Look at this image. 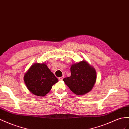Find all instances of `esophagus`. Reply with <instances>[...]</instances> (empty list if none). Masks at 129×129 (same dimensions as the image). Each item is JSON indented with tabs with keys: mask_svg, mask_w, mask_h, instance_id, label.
<instances>
[{
	"mask_svg": "<svg viewBox=\"0 0 129 129\" xmlns=\"http://www.w3.org/2000/svg\"><path fill=\"white\" fill-rule=\"evenodd\" d=\"M63 78H64V76H61V77H60L58 78L59 80H60V81H62V79H63Z\"/></svg>",
	"mask_w": 129,
	"mask_h": 129,
	"instance_id": "1",
	"label": "esophagus"
}]
</instances>
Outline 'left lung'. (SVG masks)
Returning a JSON list of instances; mask_svg holds the SVG:
<instances>
[{
  "mask_svg": "<svg viewBox=\"0 0 129 129\" xmlns=\"http://www.w3.org/2000/svg\"><path fill=\"white\" fill-rule=\"evenodd\" d=\"M71 76L63 79L65 83L76 95H84L89 92L96 82L95 69L86 61L71 65Z\"/></svg>",
  "mask_w": 129,
  "mask_h": 129,
  "instance_id": "left-lung-1",
  "label": "left lung"
}]
</instances>
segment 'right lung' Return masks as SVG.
<instances>
[{"mask_svg": "<svg viewBox=\"0 0 129 129\" xmlns=\"http://www.w3.org/2000/svg\"><path fill=\"white\" fill-rule=\"evenodd\" d=\"M24 81L28 90L33 94L44 96L49 93L58 79L45 63H34L24 76Z\"/></svg>", "mask_w": 129, "mask_h": 129, "instance_id": "add662e5", "label": "right lung"}]
</instances>
